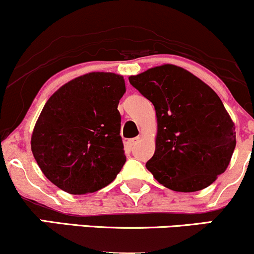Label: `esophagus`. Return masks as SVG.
<instances>
[{
	"label": "esophagus",
	"instance_id": "1",
	"mask_svg": "<svg viewBox=\"0 0 254 254\" xmlns=\"http://www.w3.org/2000/svg\"><path fill=\"white\" fill-rule=\"evenodd\" d=\"M139 139H141V138H139V137H133V138L129 139V141L127 142V147H129V148H133V147H135V145H136L137 143H138V142H139Z\"/></svg>",
	"mask_w": 254,
	"mask_h": 254
}]
</instances>
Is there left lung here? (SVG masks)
Segmentation results:
<instances>
[{
	"mask_svg": "<svg viewBox=\"0 0 254 254\" xmlns=\"http://www.w3.org/2000/svg\"><path fill=\"white\" fill-rule=\"evenodd\" d=\"M155 107V153L145 164L160 184L179 192L211 185L228 167L235 125L216 93L190 71L164 64L129 77Z\"/></svg>",
	"mask_w": 254,
	"mask_h": 254,
	"instance_id": "8db88e82",
	"label": "left lung"
}]
</instances>
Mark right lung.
Instances as JSON below:
<instances>
[{
    "label": "right lung",
    "instance_id": "obj_1",
    "mask_svg": "<svg viewBox=\"0 0 254 254\" xmlns=\"http://www.w3.org/2000/svg\"><path fill=\"white\" fill-rule=\"evenodd\" d=\"M124 93L123 76L98 71L69 81L46 101L31 149L44 176L61 190L95 192L121 172L127 156L117 107Z\"/></svg>",
    "mask_w": 254,
    "mask_h": 254
}]
</instances>
